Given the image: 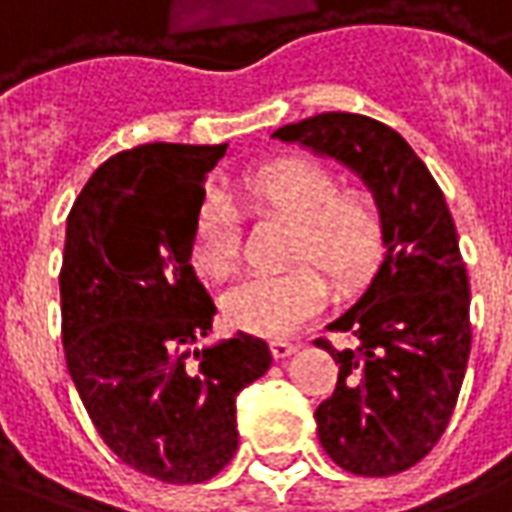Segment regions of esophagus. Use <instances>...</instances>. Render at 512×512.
<instances>
[{
    "instance_id": "34e87169",
    "label": "esophagus",
    "mask_w": 512,
    "mask_h": 512,
    "mask_svg": "<svg viewBox=\"0 0 512 512\" xmlns=\"http://www.w3.org/2000/svg\"><path fill=\"white\" fill-rule=\"evenodd\" d=\"M302 349V343L299 341H271V355L277 357V360H285V357L296 355Z\"/></svg>"
}]
</instances>
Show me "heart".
I'll return each instance as SVG.
<instances>
[{"label": "heart", "mask_w": 512, "mask_h": 512, "mask_svg": "<svg viewBox=\"0 0 512 512\" xmlns=\"http://www.w3.org/2000/svg\"><path fill=\"white\" fill-rule=\"evenodd\" d=\"M244 194L255 210L296 221L293 257L313 260L338 285L363 280L382 249V224L360 194H341L327 166L307 157H282L249 171ZM188 255L199 274L227 277L241 255V219L219 194H207L194 213ZM327 302V282L313 266L280 274H249L221 296V310L235 330L282 338L316 316Z\"/></svg>", "instance_id": "obj_1"}]
</instances>
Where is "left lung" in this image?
<instances>
[{
	"label": "left lung",
	"mask_w": 512,
	"mask_h": 512,
	"mask_svg": "<svg viewBox=\"0 0 512 512\" xmlns=\"http://www.w3.org/2000/svg\"><path fill=\"white\" fill-rule=\"evenodd\" d=\"M363 180L382 224L377 274L330 330L338 385L316 410L318 441L346 471L391 477L416 466L446 430L471 352L466 263L438 182L405 138L357 113H318L274 132Z\"/></svg>",
	"instance_id": "8db88e82"
}]
</instances>
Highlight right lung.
Instances as JSON below:
<instances>
[{
  "label": "right lung",
  "instance_id": "right-lung-1",
  "mask_svg": "<svg viewBox=\"0 0 512 512\" xmlns=\"http://www.w3.org/2000/svg\"><path fill=\"white\" fill-rule=\"evenodd\" d=\"M227 144H144L105 160L66 219L63 349L110 452L160 482H205L238 449L235 396L271 366L235 332L199 346L216 305L196 280L191 227Z\"/></svg>",
  "mask_w": 512,
  "mask_h": 512
}]
</instances>
